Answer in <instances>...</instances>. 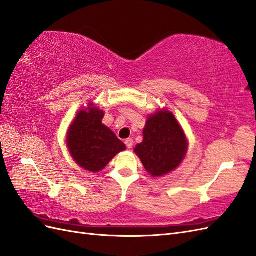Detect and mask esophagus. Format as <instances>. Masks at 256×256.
Masks as SVG:
<instances>
[{
	"mask_svg": "<svg viewBox=\"0 0 256 256\" xmlns=\"http://www.w3.org/2000/svg\"><path fill=\"white\" fill-rule=\"evenodd\" d=\"M126 147L128 148V149H130L133 147V144H134V140H132V138H128V140H126Z\"/></svg>",
	"mask_w": 256,
	"mask_h": 256,
	"instance_id": "esophagus-1",
	"label": "esophagus"
}]
</instances>
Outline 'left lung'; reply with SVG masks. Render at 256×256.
<instances>
[{"label":"left lung","instance_id":"left-lung-1","mask_svg":"<svg viewBox=\"0 0 256 256\" xmlns=\"http://www.w3.org/2000/svg\"><path fill=\"white\" fill-rule=\"evenodd\" d=\"M188 150L184 130L174 116L160 110L150 116L144 128V140L134 149L151 176L160 177L180 165Z\"/></svg>","mask_w":256,"mask_h":256}]
</instances>
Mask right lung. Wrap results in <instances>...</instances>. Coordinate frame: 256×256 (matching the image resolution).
Listing matches in <instances>:
<instances>
[{"label":"right lung","instance_id":"1","mask_svg":"<svg viewBox=\"0 0 256 256\" xmlns=\"http://www.w3.org/2000/svg\"><path fill=\"white\" fill-rule=\"evenodd\" d=\"M103 118L104 112L96 107L80 110L68 133L66 142L72 158L92 172L104 170L116 153L126 148L112 130L102 123Z\"/></svg>","mask_w":256,"mask_h":256}]
</instances>
